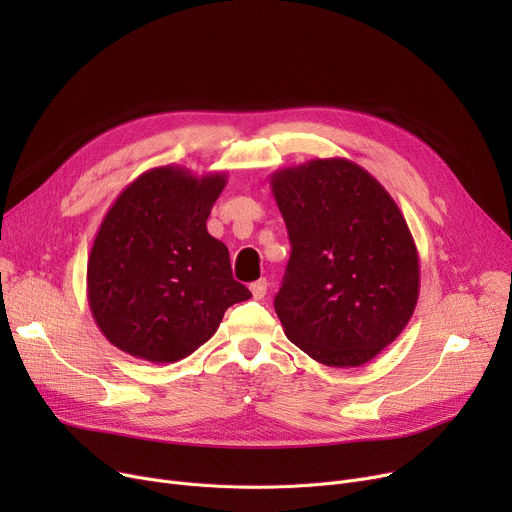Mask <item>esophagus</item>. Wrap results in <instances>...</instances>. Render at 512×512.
<instances>
[{
	"label": "esophagus",
	"instance_id": "esophagus-1",
	"mask_svg": "<svg viewBox=\"0 0 512 512\" xmlns=\"http://www.w3.org/2000/svg\"><path fill=\"white\" fill-rule=\"evenodd\" d=\"M251 292H253V299H257V301L263 299L265 292H267V280L261 278V280L253 282V284H251Z\"/></svg>",
	"mask_w": 512,
	"mask_h": 512
}]
</instances>
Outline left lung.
Returning a JSON list of instances; mask_svg holds the SVG:
<instances>
[{
	"label": "left lung",
	"instance_id": "left-lung-1",
	"mask_svg": "<svg viewBox=\"0 0 512 512\" xmlns=\"http://www.w3.org/2000/svg\"><path fill=\"white\" fill-rule=\"evenodd\" d=\"M270 186L292 245L274 301L284 334L317 363L365 365L405 330L419 299L405 215L344 157L280 168Z\"/></svg>",
	"mask_w": 512,
	"mask_h": 512
}]
</instances>
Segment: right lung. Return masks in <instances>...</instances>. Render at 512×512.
I'll return each mask as SVG.
<instances>
[{
	"label": "right lung",
	"instance_id": "obj_1",
	"mask_svg": "<svg viewBox=\"0 0 512 512\" xmlns=\"http://www.w3.org/2000/svg\"><path fill=\"white\" fill-rule=\"evenodd\" d=\"M226 172L159 166L132 180L95 234L87 299L120 351L174 363L205 344L226 309L251 299L232 278L228 247L207 232Z\"/></svg>",
	"mask_w": 512,
	"mask_h": 512
}]
</instances>
